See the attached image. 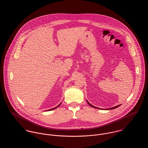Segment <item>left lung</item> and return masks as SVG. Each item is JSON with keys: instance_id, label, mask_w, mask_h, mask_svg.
Segmentation results:
<instances>
[{"instance_id": "8db88e82", "label": "left lung", "mask_w": 148, "mask_h": 148, "mask_svg": "<svg viewBox=\"0 0 148 148\" xmlns=\"http://www.w3.org/2000/svg\"><path fill=\"white\" fill-rule=\"evenodd\" d=\"M87 103H88V104L91 106V107H94V108H97V107H94V106H92L88 101H87ZM120 105H118V106H115L114 107H112V108H108L107 110H112V109H115L116 108H117V107H119ZM98 109H100V108H98Z\"/></svg>"}]
</instances>
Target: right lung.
<instances>
[{"label":"right lung","mask_w":148,"mask_h":148,"mask_svg":"<svg viewBox=\"0 0 148 148\" xmlns=\"http://www.w3.org/2000/svg\"><path fill=\"white\" fill-rule=\"evenodd\" d=\"M60 106V104H59L58 106H57V107H56L55 108H51V109H50L49 110H48V111H51V110H54V109H56V108H58L59 106Z\"/></svg>","instance_id":"add662e5"}]
</instances>
